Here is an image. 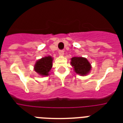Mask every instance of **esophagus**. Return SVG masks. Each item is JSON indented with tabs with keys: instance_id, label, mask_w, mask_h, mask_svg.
<instances>
[{
	"instance_id": "obj_1",
	"label": "esophagus",
	"mask_w": 123,
	"mask_h": 123,
	"mask_svg": "<svg viewBox=\"0 0 123 123\" xmlns=\"http://www.w3.org/2000/svg\"><path fill=\"white\" fill-rule=\"evenodd\" d=\"M59 54L60 55H64V51L62 50H59Z\"/></svg>"
}]
</instances>
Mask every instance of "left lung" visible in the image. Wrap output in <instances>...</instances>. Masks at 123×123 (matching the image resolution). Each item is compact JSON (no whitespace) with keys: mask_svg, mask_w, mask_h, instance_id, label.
<instances>
[{"mask_svg":"<svg viewBox=\"0 0 123 123\" xmlns=\"http://www.w3.org/2000/svg\"><path fill=\"white\" fill-rule=\"evenodd\" d=\"M71 64L76 73L82 76L87 75L91 69V65L86 58L74 57L71 59Z\"/></svg>","mask_w":123,"mask_h":123,"instance_id":"8db88e82","label":"left lung"}]
</instances>
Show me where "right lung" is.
Here are the masks:
<instances>
[{"label": "right lung", "mask_w": 123, "mask_h": 123, "mask_svg": "<svg viewBox=\"0 0 123 123\" xmlns=\"http://www.w3.org/2000/svg\"><path fill=\"white\" fill-rule=\"evenodd\" d=\"M52 61L53 58L51 56L41 58L36 62L34 71L41 76H48L52 68Z\"/></svg>", "instance_id": "right-lung-1"}]
</instances>
